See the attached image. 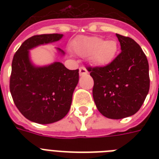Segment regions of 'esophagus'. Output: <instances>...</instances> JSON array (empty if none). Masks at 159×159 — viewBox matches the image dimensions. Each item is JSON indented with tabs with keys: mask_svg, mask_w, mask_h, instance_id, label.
<instances>
[{
	"mask_svg": "<svg viewBox=\"0 0 159 159\" xmlns=\"http://www.w3.org/2000/svg\"><path fill=\"white\" fill-rule=\"evenodd\" d=\"M88 73L87 70L84 67H81L79 68V74L80 76H83V75H87Z\"/></svg>",
	"mask_w": 159,
	"mask_h": 159,
	"instance_id": "1",
	"label": "esophagus"
}]
</instances>
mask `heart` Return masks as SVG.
<instances>
[{
  "mask_svg": "<svg viewBox=\"0 0 159 159\" xmlns=\"http://www.w3.org/2000/svg\"><path fill=\"white\" fill-rule=\"evenodd\" d=\"M71 48L82 57H89L94 65L105 67L113 62L119 45L115 39L104 40L97 36H79L72 42Z\"/></svg>",
  "mask_w": 159,
  "mask_h": 159,
  "instance_id": "obj_1",
  "label": "heart"
}]
</instances>
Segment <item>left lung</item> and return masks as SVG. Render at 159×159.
Here are the masks:
<instances>
[{"label":"left lung","instance_id":"left-lung-1","mask_svg":"<svg viewBox=\"0 0 159 159\" xmlns=\"http://www.w3.org/2000/svg\"><path fill=\"white\" fill-rule=\"evenodd\" d=\"M121 53L105 67H89L92 95L100 113L114 120L134 115L149 91L148 62L133 39L116 34Z\"/></svg>","mask_w":159,"mask_h":159}]
</instances>
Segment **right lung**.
<instances>
[{"label":"right lung","instance_id":"right-lung-1","mask_svg":"<svg viewBox=\"0 0 159 159\" xmlns=\"http://www.w3.org/2000/svg\"><path fill=\"white\" fill-rule=\"evenodd\" d=\"M63 34H47L26 39L14 55L10 91L15 105L29 120L47 125L62 120L70 110L79 80L78 69L69 70L60 62L35 66L30 50L60 40ZM57 52L64 55L61 48Z\"/></svg>","mask_w":159,"mask_h":159}]
</instances>
